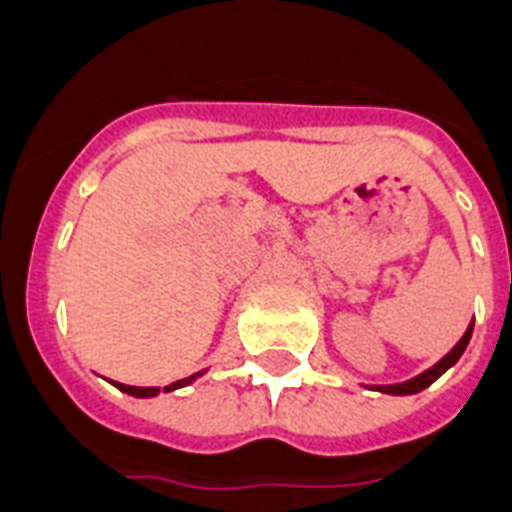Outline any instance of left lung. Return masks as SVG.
Wrapping results in <instances>:
<instances>
[{
  "label": "left lung",
  "instance_id": "left-lung-1",
  "mask_svg": "<svg viewBox=\"0 0 512 512\" xmlns=\"http://www.w3.org/2000/svg\"><path fill=\"white\" fill-rule=\"evenodd\" d=\"M471 332H474V322L468 324V329H466V332H463V337H460V340L455 342V348L450 350V353H447L445 358H439V361L434 363L432 369H426L424 374H418V377L408 379V382H400V384H379V387H374V390L387 392V395H416V392L426 390L429 384L437 382V379L442 377V374H445V371L450 369V366H453V363L458 361L460 356H463V350H466L468 340H471Z\"/></svg>",
  "mask_w": 512,
  "mask_h": 512
}]
</instances>
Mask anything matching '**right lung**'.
I'll use <instances>...</instances> for the list:
<instances>
[{
    "label": "right lung",
    "mask_w": 512,
    "mask_h": 512,
    "mask_svg": "<svg viewBox=\"0 0 512 512\" xmlns=\"http://www.w3.org/2000/svg\"><path fill=\"white\" fill-rule=\"evenodd\" d=\"M201 374H204V371H198V374H193V377H188V379H177V382L167 384V387H164V392H172V390H177V387H185V384H190L196 377H201ZM112 384L120 392H128V395H133V398H154V395H159V387H130V384H120V382H112Z\"/></svg>",
    "instance_id": "right-lung-1"
}]
</instances>
